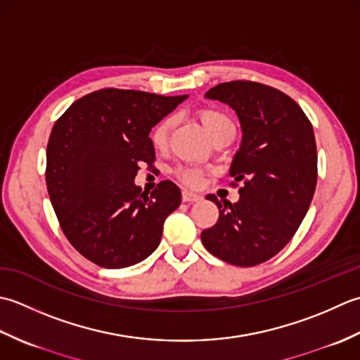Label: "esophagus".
Returning <instances> with one entry per match:
<instances>
[{"label": "esophagus", "instance_id": "1", "mask_svg": "<svg viewBox=\"0 0 360 360\" xmlns=\"http://www.w3.org/2000/svg\"><path fill=\"white\" fill-rule=\"evenodd\" d=\"M200 199H202V195L193 193V191L185 189V191H183V193H181V200H183V202H199Z\"/></svg>", "mask_w": 360, "mask_h": 360}]
</instances>
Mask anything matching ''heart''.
<instances>
[{
  "label": "heart",
  "instance_id": "obj_1",
  "mask_svg": "<svg viewBox=\"0 0 360 360\" xmlns=\"http://www.w3.org/2000/svg\"><path fill=\"white\" fill-rule=\"evenodd\" d=\"M199 120L202 121L203 127L207 129V131L211 136H216L219 131H222L229 127H234L230 116L224 113L222 110H217V108L200 110ZM172 126H174V116H166V118L161 120L157 126L152 129L150 141L155 148L158 149L165 148L167 143V138H169ZM177 177L189 186H199L203 180V174L202 171L195 169V167H181V169L177 171Z\"/></svg>",
  "mask_w": 360,
  "mask_h": 360
}]
</instances>
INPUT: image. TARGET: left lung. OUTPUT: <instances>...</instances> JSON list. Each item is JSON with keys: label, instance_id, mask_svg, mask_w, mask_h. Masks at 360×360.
Here are the masks:
<instances>
[{"label": "left lung", "instance_id": "8db88e82", "mask_svg": "<svg viewBox=\"0 0 360 360\" xmlns=\"http://www.w3.org/2000/svg\"><path fill=\"white\" fill-rule=\"evenodd\" d=\"M205 98L229 104L238 115L242 141L230 175L244 186L236 203L207 195L217 205L219 219L200 238L225 262L258 266L288 245L309 210L317 185L312 124L288 94L250 80L219 84Z\"/></svg>", "mask_w": 360, "mask_h": 360}]
</instances>
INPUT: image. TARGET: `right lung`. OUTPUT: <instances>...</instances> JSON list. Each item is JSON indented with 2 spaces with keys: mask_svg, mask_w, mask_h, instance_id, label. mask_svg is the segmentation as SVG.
Wrapping results in <instances>:
<instances>
[{
  "mask_svg": "<svg viewBox=\"0 0 360 360\" xmlns=\"http://www.w3.org/2000/svg\"><path fill=\"white\" fill-rule=\"evenodd\" d=\"M186 98L104 88L72 102L56 121L48 194L65 236L86 259L122 269L155 252L181 193L169 180L143 193L134 180L139 165L155 161L152 127Z\"/></svg>",
  "mask_w": 360,
  "mask_h": 360,
  "instance_id": "obj_1",
  "label": "right lung"
}]
</instances>
